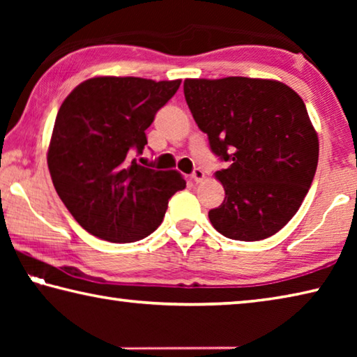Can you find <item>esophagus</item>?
Here are the masks:
<instances>
[{
	"instance_id": "1",
	"label": "esophagus",
	"mask_w": 357,
	"mask_h": 357,
	"mask_svg": "<svg viewBox=\"0 0 357 357\" xmlns=\"http://www.w3.org/2000/svg\"><path fill=\"white\" fill-rule=\"evenodd\" d=\"M190 176H192L193 181H195V183H202L203 178H204V172L200 170V168H195V170L192 172Z\"/></svg>"
}]
</instances>
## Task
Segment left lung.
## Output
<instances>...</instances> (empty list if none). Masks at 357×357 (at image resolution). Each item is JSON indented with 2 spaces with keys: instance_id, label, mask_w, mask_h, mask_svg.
Returning a JSON list of instances; mask_svg holds the SVG:
<instances>
[{
  "instance_id": "1",
  "label": "left lung",
  "mask_w": 357,
  "mask_h": 357,
  "mask_svg": "<svg viewBox=\"0 0 357 357\" xmlns=\"http://www.w3.org/2000/svg\"><path fill=\"white\" fill-rule=\"evenodd\" d=\"M184 96L211 151L229 162L215 173L225 200L209 211L225 238L261 241L298 213L318 165V137L304 100L263 78H187Z\"/></svg>"
}]
</instances>
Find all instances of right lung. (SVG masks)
Listing matches in <instances>:
<instances>
[{
    "label": "right lung",
    "instance_id": "obj_1",
    "mask_svg": "<svg viewBox=\"0 0 357 357\" xmlns=\"http://www.w3.org/2000/svg\"><path fill=\"white\" fill-rule=\"evenodd\" d=\"M179 84L94 77L59 107L48 170L66 208L93 236L110 243L149 236L164 220L168 200L185 189L178 172H157L132 159L143 153L144 130Z\"/></svg>",
    "mask_w": 357,
    "mask_h": 357
}]
</instances>
